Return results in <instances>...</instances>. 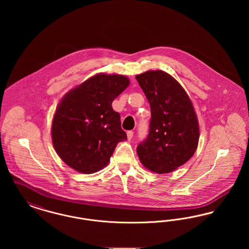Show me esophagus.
<instances>
[{
  "mask_svg": "<svg viewBox=\"0 0 249 249\" xmlns=\"http://www.w3.org/2000/svg\"><path fill=\"white\" fill-rule=\"evenodd\" d=\"M132 136H133V131H132V130H129V131H127V137H128V140H131Z\"/></svg>",
  "mask_w": 249,
  "mask_h": 249,
  "instance_id": "obj_1",
  "label": "esophagus"
}]
</instances>
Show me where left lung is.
<instances>
[{
  "mask_svg": "<svg viewBox=\"0 0 249 249\" xmlns=\"http://www.w3.org/2000/svg\"><path fill=\"white\" fill-rule=\"evenodd\" d=\"M150 105L147 137L137 146L142 165L158 174L173 172L195 153L199 123L190 97L182 86L161 70L135 76Z\"/></svg>",
  "mask_w": 249,
  "mask_h": 249,
  "instance_id": "obj_1",
  "label": "left lung"
}]
</instances>
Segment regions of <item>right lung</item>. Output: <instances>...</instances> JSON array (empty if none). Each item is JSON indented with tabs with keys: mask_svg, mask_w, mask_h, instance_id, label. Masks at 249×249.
I'll return each instance as SVG.
<instances>
[{
	"mask_svg": "<svg viewBox=\"0 0 249 249\" xmlns=\"http://www.w3.org/2000/svg\"><path fill=\"white\" fill-rule=\"evenodd\" d=\"M130 85L125 75L98 73L64 95L52 121V142L73 170L93 174L108 164L117 144L127 140L113 101Z\"/></svg>",
	"mask_w": 249,
	"mask_h": 249,
	"instance_id": "right-lung-1",
	"label": "right lung"
}]
</instances>
